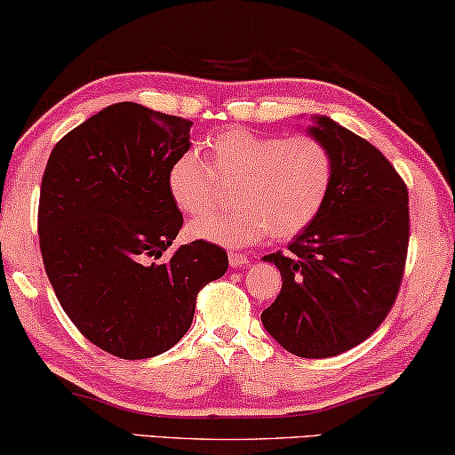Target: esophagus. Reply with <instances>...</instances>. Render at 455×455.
<instances>
[{
    "label": "esophagus",
    "instance_id": "esophagus-1",
    "mask_svg": "<svg viewBox=\"0 0 455 455\" xmlns=\"http://www.w3.org/2000/svg\"><path fill=\"white\" fill-rule=\"evenodd\" d=\"M228 263L230 267H241V266H247L249 263V257L243 255V253H228Z\"/></svg>",
    "mask_w": 455,
    "mask_h": 455
}]
</instances>
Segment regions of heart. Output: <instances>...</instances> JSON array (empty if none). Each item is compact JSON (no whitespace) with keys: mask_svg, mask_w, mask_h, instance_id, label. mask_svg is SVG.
Returning a JSON list of instances; mask_svg holds the SVG:
<instances>
[{"mask_svg":"<svg viewBox=\"0 0 455 455\" xmlns=\"http://www.w3.org/2000/svg\"><path fill=\"white\" fill-rule=\"evenodd\" d=\"M208 163L181 153L167 172V192L181 212L198 216L214 206L220 186H235L239 208L206 214L189 225L196 239L243 247L271 233L290 239L302 233L329 198L335 178L331 148L315 137L261 134L227 128L204 142Z\"/></svg>","mask_w":455,"mask_h":455,"instance_id":"heart-1","label":"heart"}]
</instances>
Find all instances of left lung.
I'll list each match as a JSON object with an SVG mask.
<instances>
[{
	"mask_svg": "<svg viewBox=\"0 0 455 455\" xmlns=\"http://www.w3.org/2000/svg\"><path fill=\"white\" fill-rule=\"evenodd\" d=\"M308 134L331 148L329 198L288 253L263 257L282 274L261 313L267 333L298 357H331L365 341L401 288L409 249V189L378 148L327 116Z\"/></svg>",
	"mask_w": 455,
	"mask_h": 455,
	"instance_id": "obj_1",
	"label": "left lung"
}]
</instances>
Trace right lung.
Instances as JSON below:
<instances>
[{
    "label": "right lung",
    "instance_id": "right-lung-1",
    "mask_svg": "<svg viewBox=\"0 0 455 455\" xmlns=\"http://www.w3.org/2000/svg\"><path fill=\"white\" fill-rule=\"evenodd\" d=\"M192 120L120 101L54 145L38 204L44 269L81 335L122 359L173 347L196 296L228 267L208 241L165 261L184 216L167 192L169 165L188 153Z\"/></svg>",
    "mask_w": 455,
    "mask_h": 455
}]
</instances>
